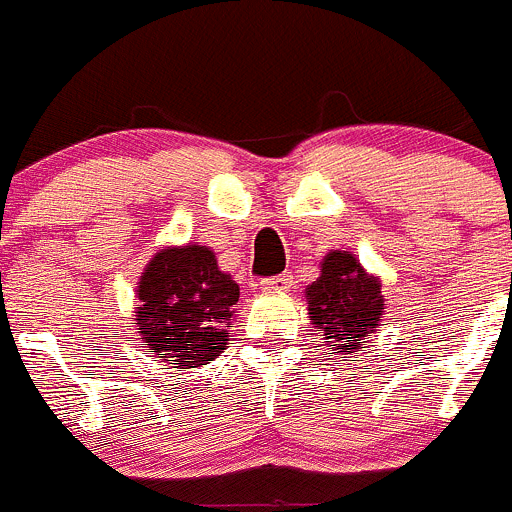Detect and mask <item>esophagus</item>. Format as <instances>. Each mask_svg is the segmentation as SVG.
<instances>
[{
  "mask_svg": "<svg viewBox=\"0 0 512 512\" xmlns=\"http://www.w3.org/2000/svg\"><path fill=\"white\" fill-rule=\"evenodd\" d=\"M258 288H261L263 293H281V291H288L291 288V276H276V278H266V281L258 283Z\"/></svg>",
  "mask_w": 512,
  "mask_h": 512,
  "instance_id": "34e87169",
  "label": "esophagus"
}]
</instances>
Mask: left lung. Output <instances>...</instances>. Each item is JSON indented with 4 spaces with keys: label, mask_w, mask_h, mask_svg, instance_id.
<instances>
[{
    "label": "left lung",
    "mask_w": 512,
    "mask_h": 512,
    "mask_svg": "<svg viewBox=\"0 0 512 512\" xmlns=\"http://www.w3.org/2000/svg\"><path fill=\"white\" fill-rule=\"evenodd\" d=\"M308 321L323 331V346L348 358L368 346V333L381 328L386 298L381 278L368 273L351 251H328L321 273L306 288Z\"/></svg>",
    "instance_id": "obj_1"
}]
</instances>
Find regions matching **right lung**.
<instances>
[{
  "label": "right lung",
  "instance_id": "right-lung-1",
  "mask_svg": "<svg viewBox=\"0 0 512 512\" xmlns=\"http://www.w3.org/2000/svg\"><path fill=\"white\" fill-rule=\"evenodd\" d=\"M134 331L141 348L171 368H199L229 346L239 283L209 246H164L136 283Z\"/></svg>",
  "mask_w": 512,
  "mask_h": 512
}]
</instances>
